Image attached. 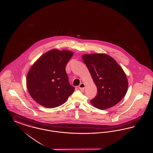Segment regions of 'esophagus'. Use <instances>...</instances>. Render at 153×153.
I'll return each mask as SVG.
<instances>
[{
    "mask_svg": "<svg viewBox=\"0 0 153 153\" xmlns=\"http://www.w3.org/2000/svg\"><path fill=\"white\" fill-rule=\"evenodd\" d=\"M79 88L80 90H84V88H85V84L84 83H82V82L81 83L80 85H79Z\"/></svg>",
    "mask_w": 153,
    "mask_h": 153,
    "instance_id": "esophagus-1",
    "label": "esophagus"
}]
</instances>
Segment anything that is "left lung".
<instances>
[{
	"label": "left lung",
	"instance_id": "1",
	"mask_svg": "<svg viewBox=\"0 0 153 153\" xmlns=\"http://www.w3.org/2000/svg\"><path fill=\"white\" fill-rule=\"evenodd\" d=\"M82 57L97 89V95L91 103L100 109L115 105L123 98L128 88L123 69L105 54H84Z\"/></svg>",
	"mask_w": 153,
	"mask_h": 153
}]
</instances>
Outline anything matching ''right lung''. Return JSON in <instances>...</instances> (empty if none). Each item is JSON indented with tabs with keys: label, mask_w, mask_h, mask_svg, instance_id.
Here are the masks:
<instances>
[{
	"label": "right lung",
	"mask_w": 153,
	"mask_h": 153,
	"mask_svg": "<svg viewBox=\"0 0 153 153\" xmlns=\"http://www.w3.org/2000/svg\"><path fill=\"white\" fill-rule=\"evenodd\" d=\"M73 53L53 49L37 59L27 75L30 95L39 104L55 108L63 104L74 91L71 85L65 67Z\"/></svg>",
	"instance_id": "1"
}]
</instances>
